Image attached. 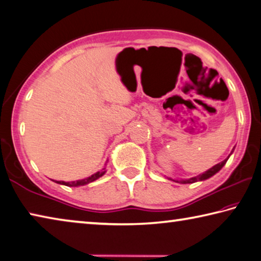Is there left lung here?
<instances>
[{"instance_id":"obj_1","label":"left lung","mask_w":261,"mask_h":261,"mask_svg":"<svg viewBox=\"0 0 261 261\" xmlns=\"http://www.w3.org/2000/svg\"><path fill=\"white\" fill-rule=\"evenodd\" d=\"M232 153V152H231ZM231 153L229 154V156L231 155ZM229 156L226 159V160H223L222 162H220V163H218V165H215L214 167H212V168H210L208 170H206L205 173H202V174H200V175H198V176H196V177H191V178H188V179H171V178H169V179H171V180H174V182H177V183H182V184H188V183H194V182H198V180H205V179H207V178H210V177H212V176L213 175H215L216 173H219V171L222 169V167L226 165V162L228 161V159H229Z\"/></svg>"}]
</instances>
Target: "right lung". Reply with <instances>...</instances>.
I'll return each mask as SVG.
<instances>
[{
    "label": "right lung",
    "mask_w": 261,
    "mask_h": 261,
    "mask_svg": "<svg viewBox=\"0 0 261 261\" xmlns=\"http://www.w3.org/2000/svg\"><path fill=\"white\" fill-rule=\"evenodd\" d=\"M106 174V168H103L102 170L98 171L93 175H91L90 177H86L84 179H78V180H72V182H64V180H55L56 183L62 184V185H67V187H82V185H86L91 182H94L95 179L100 178L101 176H103Z\"/></svg>",
    "instance_id": "1"
}]
</instances>
